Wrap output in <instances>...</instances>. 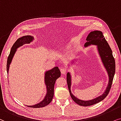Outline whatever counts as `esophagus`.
I'll use <instances>...</instances> for the list:
<instances>
[{
  "instance_id": "34e87169",
  "label": "esophagus",
  "mask_w": 121,
  "mask_h": 121,
  "mask_svg": "<svg viewBox=\"0 0 121 121\" xmlns=\"http://www.w3.org/2000/svg\"><path fill=\"white\" fill-rule=\"evenodd\" d=\"M66 72H67V70L65 68H62L61 69V72L62 75H65V74L66 73Z\"/></svg>"
}]
</instances>
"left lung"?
<instances>
[{
  "label": "left lung",
  "mask_w": 121,
  "mask_h": 121,
  "mask_svg": "<svg viewBox=\"0 0 121 121\" xmlns=\"http://www.w3.org/2000/svg\"><path fill=\"white\" fill-rule=\"evenodd\" d=\"M87 42L85 43L84 47L87 48L91 45H95L97 47V51L100 59L102 62L104 68L107 72L108 77V82L106 90L102 95L98 97L95 98L90 100H82L77 98L71 92V86L72 84V76L71 72H67V83L68 86L69 92L72 99L76 104L82 106H89L97 104L103 99H105L106 96L108 94L109 90L111 89V85L115 73V60L114 59L112 51L111 48L109 47L108 44L104 38L103 33L99 30H94L89 33L86 38ZM76 59H73L72 61L71 64L74 65L77 61ZM69 69H70V64H68Z\"/></svg>",
  "instance_id": "1"
}]
</instances>
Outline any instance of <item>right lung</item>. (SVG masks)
<instances>
[{
    "label": "right lung",
    "instance_id": "right-lung-1",
    "mask_svg": "<svg viewBox=\"0 0 121 121\" xmlns=\"http://www.w3.org/2000/svg\"><path fill=\"white\" fill-rule=\"evenodd\" d=\"M34 38L33 36L25 35V36L19 38L15 41L11 49L10 54L8 57L7 64H6V71H7L8 73L9 72L10 65L16 51H17V49L24 44H30V43L34 41ZM44 75V82L46 86V93L44 99L40 101L39 103L34 104V105H26L28 107L33 108L43 107L49 104L52 100L54 95L55 83L56 80L61 76V72L59 69V67H55L54 68L51 69V70L46 71L45 72Z\"/></svg>",
    "mask_w": 121,
    "mask_h": 121
}]
</instances>
